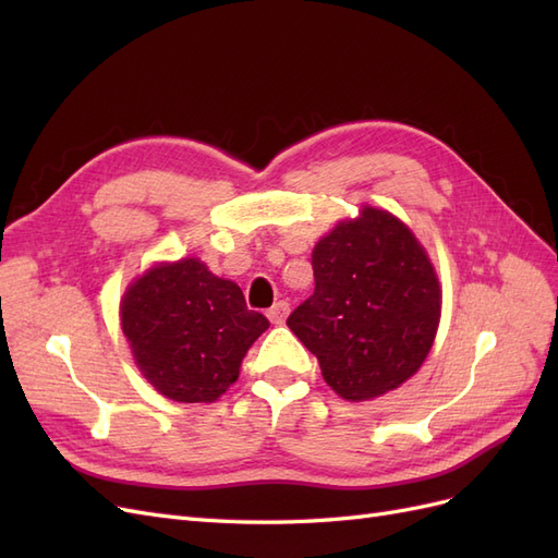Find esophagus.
<instances>
[{
	"instance_id": "1",
	"label": "esophagus",
	"mask_w": 558,
	"mask_h": 558,
	"mask_svg": "<svg viewBox=\"0 0 558 558\" xmlns=\"http://www.w3.org/2000/svg\"><path fill=\"white\" fill-rule=\"evenodd\" d=\"M289 312H291V305H289V302H286V300H279L272 310H267V318L272 320L275 326H281L283 320H286V316H289Z\"/></svg>"
}]
</instances>
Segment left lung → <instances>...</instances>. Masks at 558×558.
Wrapping results in <instances>:
<instances>
[{
	"instance_id": "left-lung-1",
	"label": "left lung",
	"mask_w": 558,
	"mask_h": 558,
	"mask_svg": "<svg viewBox=\"0 0 558 558\" xmlns=\"http://www.w3.org/2000/svg\"><path fill=\"white\" fill-rule=\"evenodd\" d=\"M314 295L289 316L337 396L361 402L408 381L433 347L442 293L414 232L363 207L312 253Z\"/></svg>"
}]
</instances>
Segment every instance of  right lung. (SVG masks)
I'll return each instance as SVG.
<instances>
[{
  "label": "right lung",
  "mask_w": 558,
  "mask_h": 558,
  "mask_svg": "<svg viewBox=\"0 0 558 558\" xmlns=\"http://www.w3.org/2000/svg\"><path fill=\"white\" fill-rule=\"evenodd\" d=\"M121 324L134 363L158 393L214 402L238 381L242 359L269 320L246 307L238 283L183 258L150 267L130 283Z\"/></svg>",
  "instance_id": "right-lung-1"
}]
</instances>
